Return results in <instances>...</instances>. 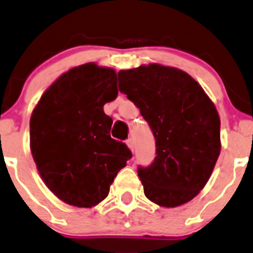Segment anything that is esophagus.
<instances>
[{"mask_svg":"<svg viewBox=\"0 0 253 253\" xmlns=\"http://www.w3.org/2000/svg\"><path fill=\"white\" fill-rule=\"evenodd\" d=\"M126 144H127V146H128V148L131 149L132 152H133V149H134V142H133V139L128 138V139H127V141H126Z\"/></svg>","mask_w":253,"mask_h":253,"instance_id":"obj_1","label":"esophagus"}]
</instances>
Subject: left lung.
Instances as JSON below:
<instances>
[{
  "mask_svg": "<svg viewBox=\"0 0 253 253\" xmlns=\"http://www.w3.org/2000/svg\"><path fill=\"white\" fill-rule=\"evenodd\" d=\"M119 89L156 139L153 163L137 169L144 195L164 208L190 202L209 180L221 149L215 105L190 75L161 64L121 70Z\"/></svg>",
  "mask_w": 253,
  "mask_h": 253,
  "instance_id": "8db88e82",
  "label": "left lung"
}]
</instances>
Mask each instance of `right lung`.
<instances>
[{
	"instance_id": "right-lung-1",
	"label": "right lung",
	"mask_w": 253,
	"mask_h": 253,
	"mask_svg": "<svg viewBox=\"0 0 253 253\" xmlns=\"http://www.w3.org/2000/svg\"><path fill=\"white\" fill-rule=\"evenodd\" d=\"M117 94L115 70L87 63L56 79L32 112L34 163L49 190L67 204L102 202L132 157L124 142L111 138L112 119L104 112Z\"/></svg>"
}]
</instances>
